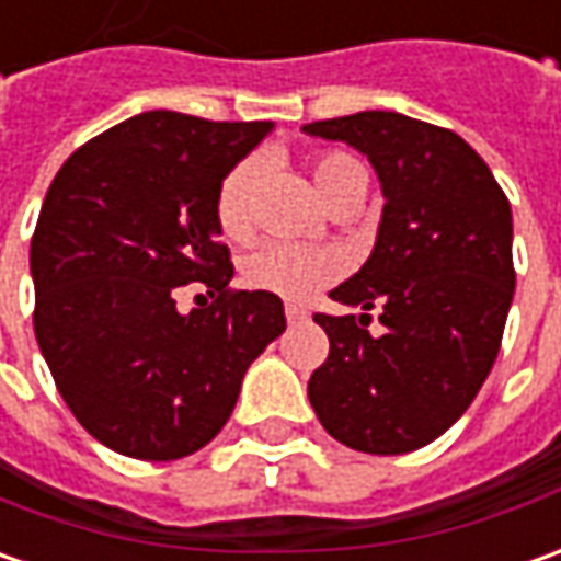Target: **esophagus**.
<instances>
[{
  "mask_svg": "<svg viewBox=\"0 0 561 561\" xmlns=\"http://www.w3.org/2000/svg\"><path fill=\"white\" fill-rule=\"evenodd\" d=\"M284 314H287L289 324H302V321H308V311L299 306H287L284 308Z\"/></svg>",
  "mask_w": 561,
  "mask_h": 561,
  "instance_id": "obj_1",
  "label": "esophagus"
}]
</instances>
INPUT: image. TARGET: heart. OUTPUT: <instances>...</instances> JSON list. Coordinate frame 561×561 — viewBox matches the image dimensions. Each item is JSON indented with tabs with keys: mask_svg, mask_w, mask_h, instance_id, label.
<instances>
[{
	"mask_svg": "<svg viewBox=\"0 0 561 561\" xmlns=\"http://www.w3.org/2000/svg\"><path fill=\"white\" fill-rule=\"evenodd\" d=\"M311 179L327 206H333L348 194H367V169L352 153L330 150L314 157ZM253 184L255 163L240 160L225 172L216 191V221L221 234L231 240H243L253 228ZM340 274V259L327 250L293 247L280 240L259 243L253 253L243 259V280L255 289H265L284 299H306L314 289L327 287Z\"/></svg>",
	"mask_w": 561,
	"mask_h": 561,
	"instance_id": "b5f03b06",
	"label": "heart"
}]
</instances>
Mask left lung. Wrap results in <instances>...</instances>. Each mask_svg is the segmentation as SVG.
<instances>
[{"label":"left lung","mask_w":561,"mask_h":561,"mask_svg":"<svg viewBox=\"0 0 561 561\" xmlns=\"http://www.w3.org/2000/svg\"><path fill=\"white\" fill-rule=\"evenodd\" d=\"M302 131L360 150L386 197L370 259L330 289L360 314H314L330 355L308 401L345 447L408 454L463 416L497 360L516 289L510 201L457 131L423 119L360 111Z\"/></svg>","instance_id":"1"}]
</instances>
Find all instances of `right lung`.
<instances>
[{
	"instance_id": "right-lung-1",
	"label": "right lung",
	"mask_w": 561,
	"mask_h": 561,
	"mask_svg": "<svg viewBox=\"0 0 561 561\" xmlns=\"http://www.w3.org/2000/svg\"><path fill=\"white\" fill-rule=\"evenodd\" d=\"M274 129L148 111L85 141L45 194L30 243L36 342L82 430L135 460L209 445L240 382L287 330L280 296L228 289L216 191ZM214 302L182 316L174 289Z\"/></svg>"
}]
</instances>
